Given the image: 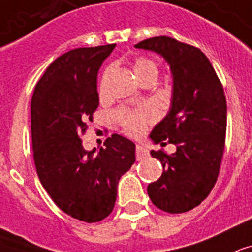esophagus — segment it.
Segmentation results:
<instances>
[{
  "mask_svg": "<svg viewBox=\"0 0 252 252\" xmlns=\"http://www.w3.org/2000/svg\"><path fill=\"white\" fill-rule=\"evenodd\" d=\"M135 155L138 160H142V159L148 157V150L146 147H143V146H139V144H138L135 148Z\"/></svg>",
  "mask_w": 252,
  "mask_h": 252,
  "instance_id": "34e87169",
  "label": "esophagus"
}]
</instances>
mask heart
<instances>
[{
	"label": "heart",
	"instance_id": "b5f03b06",
	"mask_svg": "<svg viewBox=\"0 0 252 252\" xmlns=\"http://www.w3.org/2000/svg\"><path fill=\"white\" fill-rule=\"evenodd\" d=\"M132 69H134L136 79H139L147 73H158L157 63L151 59H147V58H138L132 64ZM108 72L109 69L105 71L102 80L99 83V92L104 91L105 80L108 77ZM117 120L127 134L132 136H138L142 135L147 130L148 126L153 124L154 120H155V112L150 106L142 108L139 110H135V112L122 109L117 113Z\"/></svg>",
	"mask_w": 252,
	"mask_h": 252
}]
</instances>
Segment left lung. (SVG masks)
<instances>
[{"mask_svg":"<svg viewBox=\"0 0 252 252\" xmlns=\"http://www.w3.org/2000/svg\"><path fill=\"white\" fill-rule=\"evenodd\" d=\"M135 47L164 58L173 81L168 114L150 139L163 147L173 143L176 151H151L163 173L148 184V197L167 213H184L200 205L217 181L225 150V92L209 59L196 47L169 36L146 39Z\"/></svg>","mask_w":252,"mask_h":252,"instance_id":"left-lung-1","label":"left lung"}]
</instances>
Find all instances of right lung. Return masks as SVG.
Masks as SVG:
<instances>
[{"instance_id": "obj_1", "label": "right lung", "mask_w": 252, "mask_h": 252, "mask_svg": "<svg viewBox=\"0 0 252 252\" xmlns=\"http://www.w3.org/2000/svg\"><path fill=\"white\" fill-rule=\"evenodd\" d=\"M116 44L76 48L50 64L31 99L32 153L39 180L59 209L98 222L113 212L121 176L135 161V144L118 134L87 151L80 135L98 108L97 73Z\"/></svg>"}]
</instances>
